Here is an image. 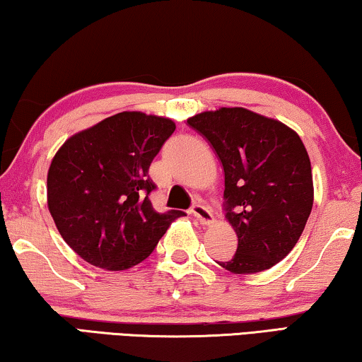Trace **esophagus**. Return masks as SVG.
Wrapping results in <instances>:
<instances>
[{
	"mask_svg": "<svg viewBox=\"0 0 362 362\" xmlns=\"http://www.w3.org/2000/svg\"><path fill=\"white\" fill-rule=\"evenodd\" d=\"M192 213H193V216L200 221V225H203V226L211 225V223L215 221V216H213L211 210L205 205H193Z\"/></svg>",
	"mask_w": 362,
	"mask_h": 362,
	"instance_id": "esophagus-1",
	"label": "esophagus"
}]
</instances>
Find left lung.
<instances>
[{"instance_id": "left-lung-1", "label": "left lung", "mask_w": 362, "mask_h": 362, "mask_svg": "<svg viewBox=\"0 0 362 362\" xmlns=\"http://www.w3.org/2000/svg\"><path fill=\"white\" fill-rule=\"evenodd\" d=\"M187 123L210 141L225 170V218L238 249L218 264L241 276L276 266L302 236L313 206L312 165L300 136L239 106L203 111Z\"/></svg>"}]
</instances>
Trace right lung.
Here are the masks:
<instances>
[{
  "label": "right lung",
  "instance_id": "right-lung-1",
  "mask_svg": "<svg viewBox=\"0 0 362 362\" xmlns=\"http://www.w3.org/2000/svg\"><path fill=\"white\" fill-rule=\"evenodd\" d=\"M175 131L169 118L123 111L70 136L47 172V206L64 241L91 266L126 271L151 256L180 210L157 213L149 167Z\"/></svg>",
  "mask_w": 362,
  "mask_h": 362
}]
</instances>
